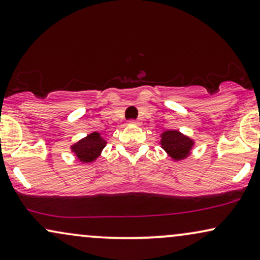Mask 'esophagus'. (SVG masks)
Wrapping results in <instances>:
<instances>
[{
	"label": "esophagus",
	"mask_w": 260,
	"mask_h": 260,
	"mask_svg": "<svg viewBox=\"0 0 260 260\" xmlns=\"http://www.w3.org/2000/svg\"><path fill=\"white\" fill-rule=\"evenodd\" d=\"M129 124H131V125H141V120H139V119H136V120H130Z\"/></svg>",
	"instance_id": "obj_1"
}]
</instances>
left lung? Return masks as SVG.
I'll return each instance as SVG.
<instances>
[{
  "mask_svg": "<svg viewBox=\"0 0 260 260\" xmlns=\"http://www.w3.org/2000/svg\"><path fill=\"white\" fill-rule=\"evenodd\" d=\"M159 145L165 150L166 154L175 161L184 160L190 155L195 145L194 140L185 136L178 130H166L160 135Z\"/></svg>",
  "mask_w": 260,
  "mask_h": 260,
  "instance_id": "obj_1",
  "label": "left lung"
}]
</instances>
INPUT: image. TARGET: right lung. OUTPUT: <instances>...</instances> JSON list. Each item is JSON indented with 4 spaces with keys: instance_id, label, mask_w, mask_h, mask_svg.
<instances>
[{
    "instance_id": "add662e5",
    "label": "right lung",
    "mask_w": 260,
    "mask_h": 260,
    "mask_svg": "<svg viewBox=\"0 0 260 260\" xmlns=\"http://www.w3.org/2000/svg\"><path fill=\"white\" fill-rule=\"evenodd\" d=\"M106 145H107V141L101 136L100 133L94 131V133L83 137L78 142L73 143L71 146V152L76 155L78 161L88 164V162L95 161L101 155Z\"/></svg>"
}]
</instances>
